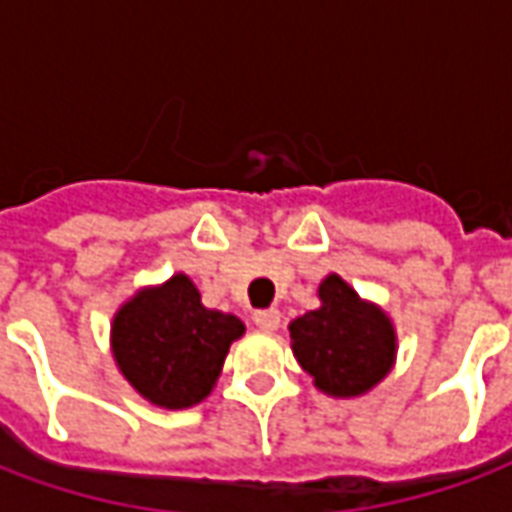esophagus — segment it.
<instances>
[{"instance_id":"esophagus-1","label":"esophagus","mask_w":512,"mask_h":512,"mask_svg":"<svg viewBox=\"0 0 512 512\" xmlns=\"http://www.w3.org/2000/svg\"><path fill=\"white\" fill-rule=\"evenodd\" d=\"M252 321H255L257 329H263V332H274V329H279L282 315H279V310H257L255 315H252Z\"/></svg>"}]
</instances>
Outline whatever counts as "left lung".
<instances>
[{
  "label": "left lung",
  "instance_id": "1",
  "mask_svg": "<svg viewBox=\"0 0 512 512\" xmlns=\"http://www.w3.org/2000/svg\"><path fill=\"white\" fill-rule=\"evenodd\" d=\"M318 299V310L304 312L288 326L293 356L326 395H365L395 365V326L381 307L359 299L337 274L323 279Z\"/></svg>",
  "mask_w": 512,
  "mask_h": 512
}]
</instances>
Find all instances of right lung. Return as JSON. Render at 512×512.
<instances>
[{
    "label": "right lung",
    "mask_w": 512,
    "mask_h": 512,
    "mask_svg": "<svg viewBox=\"0 0 512 512\" xmlns=\"http://www.w3.org/2000/svg\"><path fill=\"white\" fill-rule=\"evenodd\" d=\"M244 323L202 307L186 274L136 290L112 321V354L139 395L161 408H189L211 395Z\"/></svg>",
    "instance_id": "1"
}]
</instances>
